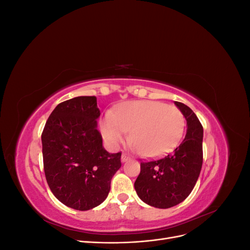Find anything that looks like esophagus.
Instances as JSON below:
<instances>
[{
	"instance_id": "esophagus-1",
	"label": "esophagus",
	"mask_w": 250,
	"mask_h": 250,
	"mask_svg": "<svg viewBox=\"0 0 250 250\" xmlns=\"http://www.w3.org/2000/svg\"><path fill=\"white\" fill-rule=\"evenodd\" d=\"M121 160H122V162H123V163H125V162H127V161H129V160H130V156H128L127 154L123 153V154H122V156H121Z\"/></svg>"
}]
</instances>
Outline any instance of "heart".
Returning <instances> with one entry per match:
<instances>
[{
    "mask_svg": "<svg viewBox=\"0 0 250 250\" xmlns=\"http://www.w3.org/2000/svg\"><path fill=\"white\" fill-rule=\"evenodd\" d=\"M101 132L110 147H118L130 133L131 149L146 157L168 154L184 137L186 119L175 106L157 101H131L101 121Z\"/></svg>",
    "mask_w": 250,
    "mask_h": 250,
    "instance_id": "obj_1",
    "label": "heart"
}]
</instances>
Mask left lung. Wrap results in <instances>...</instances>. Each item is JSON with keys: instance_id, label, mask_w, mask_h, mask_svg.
<instances>
[{"instance_id": "left-lung-1", "label": "left lung", "mask_w": 250, "mask_h": 250, "mask_svg": "<svg viewBox=\"0 0 250 250\" xmlns=\"http://www.w3.org/2000/svg\"><path fill=\"white\" fill-rule=\"evenodd\" d=\"M174 103L187 120L186 137L167 156L142 162L140 175L134 183L139 197L157 208H169L183 202L197 183L202 167V125L186 104Z\"/></svg>"}]
</instances>
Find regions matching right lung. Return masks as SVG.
<instances>
[{
	"mask_svg": "<svg viewBox=\"0 0 250 250\" xmlns=\"http://www.w3.org/2000/svg\"><path fill=\"white\" fill-rule=\"evenodd\" d=\"M95 96L59 103L42 133L43 170L50 190L64 206L87 210L101 204L121 168V152L109 153L97 129Z\"/></svg>",
	"mask_w": 250,
	"mask_h": 250,
	"instance_id": "add662e5",
	"label": "right lung"
}]
</instances>
